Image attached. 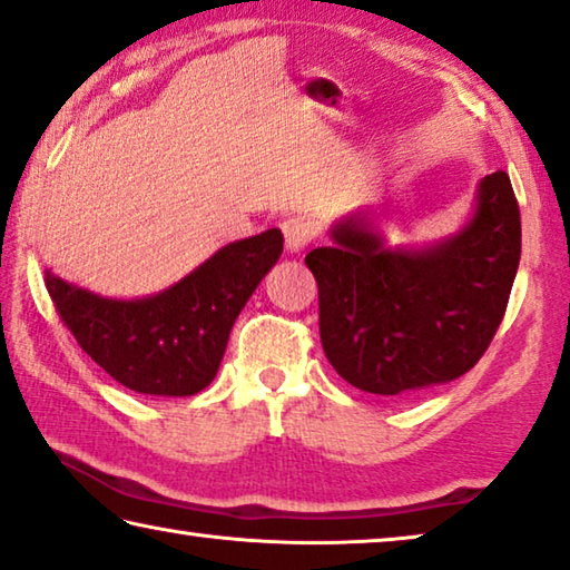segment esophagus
<instances>
[{
    "mask_svg": "<svg viewBox=\"0 0 570 570\" xmlns=\"http://www.w3.org/2000/svg\"><path fill=\"white\" fill-rule=\"evenodd\" d=\"M282 233L286 238V250L299 253L304 246H309L314 236H317V228H314V223L309 218H304V215H292V218H286L282 223Z\"/></svg>",
    "mask_w": 570,
    "mask_h": 570,
    "instance_id": "34e87169",
    "label": "esophagus"
}]
</instances>
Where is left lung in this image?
Instances as JSON below:
<instances>
[{
    "mask_svg": "<svg viewBox=\"0 0 570 570\" xmlns=\"http://www.w3.org/2000/svg\"><path fill=\"white\" fill-rule=\"evenodd\" d=\"M332 246L306 253L320 288L324 355L350 385L411 395L456 381L490 347L520 264V207L492 171L456 236L387 248L367 213L342 218Z\"/></svg>",
    "mask_w": 570,
    "mask_h": 570,
    "instance_id": "1",
    "label": "left lung"
}]
</instances>
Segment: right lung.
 I'll list each match as a JSON object with an SVG mask.
<instances>
[{"mask_svg": "<svg viewBox=\"0 0 570 570\" xmlns=\"http://www.w3.org/2000/svg\"><path fill=\"white\" fill-rule=\"evenodd\" d=\"M282 250L278 228L228 243L144 299H108L50 271L45 286L62 324L116 383L157 399H183L213 383L233 322Z\"/></svg>", "mask_w": 570, "mask_h": 570, "instance_id": "obj_1", "label": "right lung"}]
</instances>
